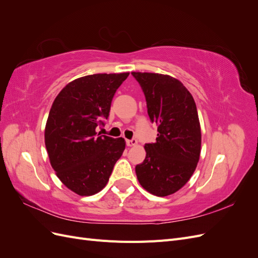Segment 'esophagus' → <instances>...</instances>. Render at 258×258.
Returning a JSON list of instances; mask_svg holds the SVG:
<instances>
[{"label": "esophagus", "mask_w": 258, "mask_h": 258, "mask_svg": "<svg viewBox=\"0 0 258 258\" xmlns=\"http://www.w3.org/2000/svg\"><path fill=\"white\" fill-rule=\"evenodd\" d=\"M126 144H127V146H129V147H131V146H136V145L138 144V141H137L136 139L127 140V141H126Z\"/></svg>", "instance_id": "1"}]
</instances>
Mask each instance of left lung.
<instances>
[{"label": "left lung", "mask_w": 258, "mask_h": 258, "mask_svg": "<svg viewBox=\"0 0 258 258\" xmlns=\"http://www.w3.org/2000/svg\"><path fill=\"white\" fill-rule=\"evenodd\" d=\"M141 85L147 113L156 122V142L144 146L146 157L136 167L139 183L158 197L169 196L189 181L201 152V128L191 93L167 74L131 72Z\"/></svg>", "instance_id": "left-lung-1"}]
</instances>
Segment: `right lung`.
I'll return each mask as SVG.
<instances>
[{"label":"right lung","mask_w":258,"mask_h":258,"mask_svg":"<svg viewBox=\"0 0 258 258\" xmlns=\"http://www.w3.org/2000/svg\"><path fill=\"white\" fill-rule=\"evenodd\" d=\"M129 75L92 74L70 82L54 99L45 126V145L56 175L70 190L92 196L108 182L126 142L97 136L116 90Z\"/></svg>","instance_id":"1"}]
</instances>
